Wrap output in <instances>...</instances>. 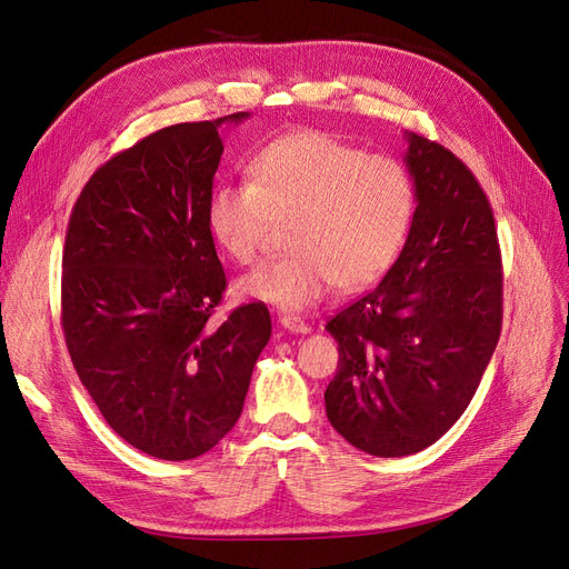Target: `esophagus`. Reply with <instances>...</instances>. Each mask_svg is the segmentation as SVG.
I'll list each match as a JSON object with an SVG mask.
<instances>
[{
    "mask_svg": "<svg viewBox=\"0 0 569 569\" xmlns=\"http://www.w3.org/2000/svg\"><path fill=\"white\" fill-rule=\"evenodd\" d=\"M280 325L291 335H308V332H311V325L303 322L299 316H282Z\"/></svg>",
    "mask_w": 569,
    "mask_h": 569,
    "instance_id": "34e87169",
    "label": "esophagus"
}]
</instances>
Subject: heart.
<instances>
[{
	"mask_svg": "<svg viewBox=\"0 0 569 569\" xmlns=\"http://www.w3.org/2000/svg\"><path fill=\"white\" fill-rule=\"evenodd\" d=\"M249 173L251 182L211 189L206 226L232 261L249 266L274 222H289V253L244 274V297L303 311L337 284L377 282L399 261L418 209L403 161L366 153L320 130H297L258 151Z\"/></svg>",
	"mask_w": 569,
	"mask_h": 569,
	"instance_id": "heart-1",
	"label": "heart"
}]
</instances>
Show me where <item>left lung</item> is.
Returning a JSON list of instances; mask_svg holds the SVG:
<instances>
[{
  "label": "left lung",
  "instance_id": "obj_1",
  "mask_svg": "<svg viewBox=\"0 0 569 569\" xmlns=\"http://www.w3.org/2000/svg\"><path fill=\"white\" fill-rule=\"evenodd\" d=\"M418 209L385 280L327 322L339 370L325 389L337 432L380 458L418 453L470 406L503 322L491 203L453 151L408 132Z\"/></svg>",
  "mask_w": 569,
  "mask_h": 569
}]
</instances>
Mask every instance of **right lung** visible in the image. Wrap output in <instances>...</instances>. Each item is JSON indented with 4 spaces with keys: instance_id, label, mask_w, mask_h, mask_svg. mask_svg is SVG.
I'll use <instances>...</instances> for the list:
<instances>
[{
    "instance_id": "right-lung-1",
    "label": "right lung",
    "mask_w": 569,
    "mask_h": 569,
    "mask_svg": "<svg viewBox=\"0 0 569 569\" xmlns=\"http://www.w3.org/2000/svg\"><path fill=\"white\" fill-rule=\"evenodd\" d=\"M247 116L170 126L118 151L68 220L61 325L73 368L113 432L161 460L197 458L230 432L270 339L263 301L211 320L228 287L206 226L218 128Z\"/></svg>"
}]
</instances>
